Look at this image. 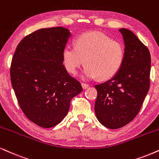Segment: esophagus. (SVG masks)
Wrapping results in <instances>:
<instances>
[{"mask_svg": "<svg viewBox=\"0 0 159 159\" xmlns=\"http://www.w3.org/2000/svg\"><path fill=\"white\" fill-rule=\"evenodd\" d=\"M81 86H82V87H83V89H87V88L88 87H89V84H81Z\"/></svg>", "mask_w": 159, "mask_h": 159, "instance_id": "obj_1", "label": "esophagus"}]
</instances>
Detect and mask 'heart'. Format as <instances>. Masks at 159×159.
I'll list each match as a JSON object with an SVG mask.
<instances>
[{
	"instance_id": "b5f03b06",
	"label": "heart",
	"mask_w": 159,
	"mask_h": 159,
	"mask_svg": "<svg viewBox=\"0 0 159 159\" xmlns=\"http://www.w3.org/2000/svg\"><path fill=\"white\" fill-rule=\"evenodd\" d=\"M124 59L123 45L98 31L79 35L75 46L66 45L62 51V61L67 71L76 74L85 63L82 76L88 79L112 78L119 72Z\"/></svg>"
}]
</instances>
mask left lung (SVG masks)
Returning a JSON list of instances; mask_svg holds the SVG:
<instances>
[{"instance_id":"8db88e82","label":"left lung","mask_w":159,"mask_h":159,"mask_svg":"<svg viewBox=\"0 0 159 159\" xmlns=\"http://www.w3.org/2000/svg\"><path fill=\"white\" fill-rule=\"evenodd\" d=\"M125 59L115 75L95 85L94 111L100 123L110 129L126 125L137 115L150 88L149 50L130 30L120 29Z\"/></svg>"}]
</instances>
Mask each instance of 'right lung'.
Wrapping results in <instances>:
<instances>
[{"label": "right lung", "instance_id": "right-lung-1", "mask_svg": "<svg viewBox=\"0 0 159 159\" xmlns=\"http://www.w3.org/2000/svg\"><path fill=\"white\" fill-rule=\"evenodd\" d=\"M71 35L63 27L39 29L21 40L13 56L10 76L17 101L28 119L40 127L59 123L70 100L83 90L62 61Z\"/></svg>", "mask_w": 159, "mask_h": 159}]
</instances>
